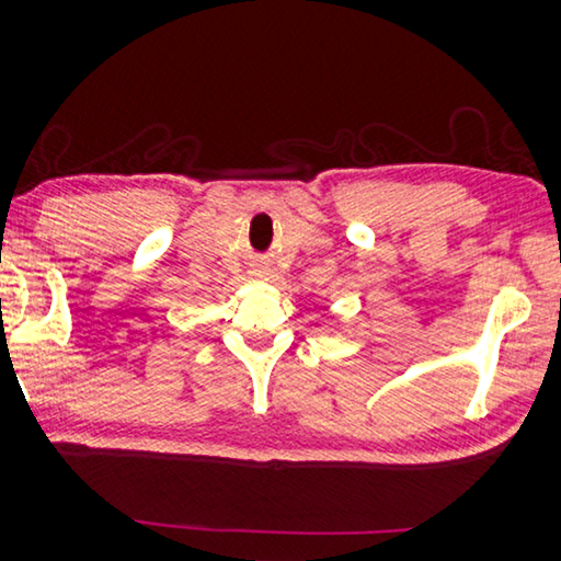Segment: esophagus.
<instances>
[{"instance_id":"34e87169","label":"esophagus","mask_w":561,"mask_h":561,"mask_svg":"<svg viewBox=\"0 0 561 561\" xmlns=\"http://www.w3.org/2000/svg\"><path fill=\"white\" fill-rule=\"evenodd\" d=\"M270 274H272L270 267H254L252 270V277L254 279H270Z\"/></svg>"}]
</instances>
